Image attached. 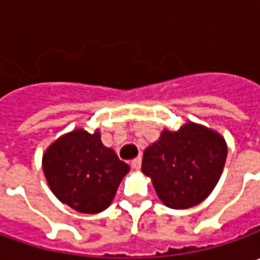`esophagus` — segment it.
<instances>
[{"label": "esophagus", "instance_id": "34e87169", "mask_svg": "<svg viewBox=\"0 0 260 260\" xmlns=\"http://www.w3.org/2000/svg\"><path fill=\"white\" fill-rule=\"evenodd\" d=\"M130 165H132V168H133V169H140V166H142V157L139 156V157L133 159Z\"/></svg>", "mask_w": 260, "mask_h": 260}]
</instances>
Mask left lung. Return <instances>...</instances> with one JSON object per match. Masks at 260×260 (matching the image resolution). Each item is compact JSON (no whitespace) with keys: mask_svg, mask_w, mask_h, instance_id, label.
Segmentation results:
<instances>
[{"mask_svg":"<svg viewBox=\"0 0 260 260\" xmlns=\"http://www.w3.org/2000/svg\"><path fill=\"white\" fill-rule=\"evenodd\" d=\"M227 157L225 140L204 125L186 123L164 130L145 150L142 171L150 176L160 201L184 210L204 201L218 182Z\"/></svg>","mask_w":260,"mask_h":260,"instance_id":"left-lung-1","label":"left lung"}]
</instances>
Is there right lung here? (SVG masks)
Instances as JSON below:
<instances>
[{
	"instance_id": "obj_1",
	"label": "right lung",
	"mask_w": 260,
	"mask_h": 260,
	"mask_svg": "<svg viewBox=\"0 0 260 260\" xmlns=\"http://www.w3.org/2000/svg\"><path fill=\"white\" fill-rule=\"evenodd\" d=\"M130 171L115 152L105 147L100 132L84 128L59 137L43 155V172L59 201L79 213L95 214L111 204Z\"/></svg>"
}]
</instances>
